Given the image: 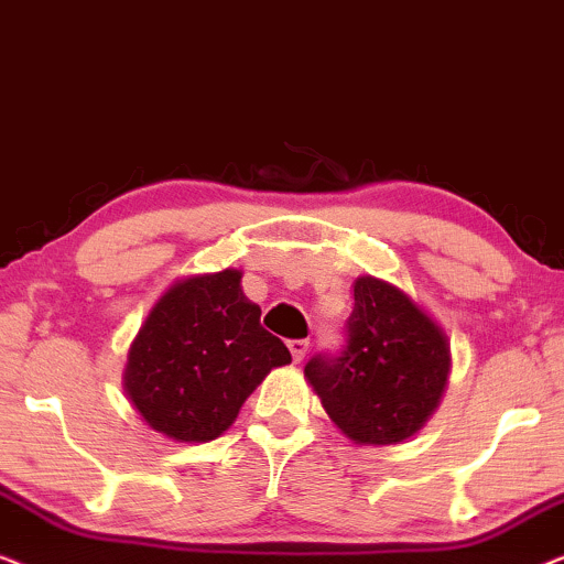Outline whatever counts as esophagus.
<instances>
[{
  "label": "esophagus",
  "mask_w": 564,
  "mask_h": 564,
  "mask_svg": "<svg viewBox=\"0 0 564 564\" xmlns=\"http://www.w3.org/2000/svg\"><path fill=\"white\" fill-rule=\"evenodd\" d=\"M307 349H311V341L307 338H297V341H290V354L295 361H303Z\"/></svg>",
  "instance_id": "obj_1"
}]
</instances>
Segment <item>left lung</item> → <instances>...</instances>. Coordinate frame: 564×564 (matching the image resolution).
Listing matches in <instances>:
<instances>
[{
    "label": "left lung",
    "mask_w": 564,
    "mask_h": 564,
    "mask_svg": "<svg viewBox=\"0 0 564 564\" xmlns=\"http://www.w3.org/2000/svg\"><path fill=\"white\" fill-rule=\"evenodd\" d=\"M349 341L338 357L305 365L321 405L359 446H390L419 434L442 403L452 372L444 328L398 284L354 280Z\"/></svg>",
    "instance_id": "8db88e82"
}]
</instances>
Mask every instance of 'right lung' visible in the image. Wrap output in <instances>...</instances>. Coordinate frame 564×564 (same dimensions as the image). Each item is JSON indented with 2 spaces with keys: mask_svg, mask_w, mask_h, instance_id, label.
<instances>
[{
  "mask_svg": "<svg viewBox=\"0 0 564 564\" xmlns=\"http://www.w3.org/2000/svg\"><path fill=\"white\" fill-rule=\"evenodd\" d=\"M241 269L176 280L145 315L122 388L156 434L205 444L234 426L246 398L292 357L261 328Z\"/></svg>",
  "mask_w": 564,
  "mask_h": 564,
  "instance_id": "1",
  "label": "right lung"
}]
</instances>
